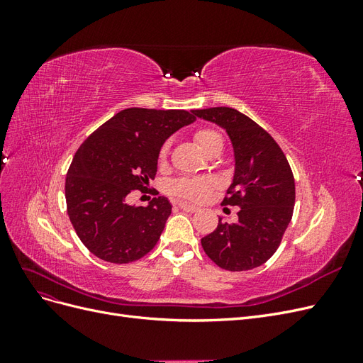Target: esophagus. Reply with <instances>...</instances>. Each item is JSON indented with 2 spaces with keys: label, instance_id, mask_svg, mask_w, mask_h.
<instances>
[{
  "label": "esophagus",
  "instance_id": "obj_1",
  "mask_svg": "<svg viewBox=\"0 0 363 363\" xmlns=\"http://www.w3.org/2000/svg\"><path fill=\"white\" fill-rule=\"evenodd\" d=\"M179 207L182 208V211H184V212H191V213L199 212V207H195V206L188 204V203H179Z\"/></svg>",
  "mask_w": 363,
  "mask_h": 363
}]
</instances>
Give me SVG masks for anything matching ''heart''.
Here are the masks:
<instances>
[{
    "instance_id": "1",
    "label": "heart",
    "mask_w": 363,
    "mask_h": 363,
    "mask_svg": "<svg viewBox=\"0 0 363 363\" xmlns=\"http://www.w3.org/2000/svg\"><path fill=\"white\" fill-rule=\"evenodd\" d=\"M194 139L208 156L216 150H223L224 140L213 128L201 127L195 130ZM169 152V142H163L159 150V163L164 164ZM216 188V180L211 177H182L171 183V194L184 201H204Z\"/></svg>"
}]
</instances>
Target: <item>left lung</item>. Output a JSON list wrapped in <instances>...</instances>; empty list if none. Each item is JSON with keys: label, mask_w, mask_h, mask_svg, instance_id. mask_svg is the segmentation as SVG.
<instances>
[{"label": "left lung", "mask_w": 363, "mask_h": 363, "mask_svg": "<svg viewBox=\"0 0 363 363\" xmlns=\"http://www.w3.org/2000/svg\"><path fill=\"white\" fill-rule=\"evenodd\" d=\"M223 127L233 144L235 175L223 206H238V223L219 218L201 239L206 255L219 268L248 271L277 251L292 219L295 182L289 162L276 140L247 115L232 107L192 111Z\"/></svg>", "instance_id": "1"}]
</instances>
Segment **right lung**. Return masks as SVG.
Wrapping results in <instances>:
<instances>
[{
  "mask_svg": "<svg viewBox=\"0 0 363 363\" xmlns=\"http://www.w3.org/2000/svg\"><path fill=\"white\" fill-rule=\"evenodd\" d=\"M195 121L194 112L130 107L98 127L77 150L65 182V196L77 236L92 255L130 263L150 252L171 215L164 196L144 206L127 195L155 180L162 144Z\"/></svg>",
  "mask_w": 363,
  "mask_h": 363,
  "instance_id": "add662e5",
  "label": "right lung"
}]
</instances>
